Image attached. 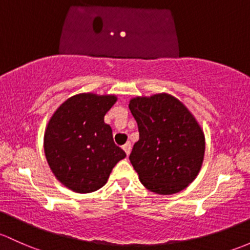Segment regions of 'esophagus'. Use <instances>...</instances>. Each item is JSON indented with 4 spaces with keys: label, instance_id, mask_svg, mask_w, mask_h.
Segmentation results:
<instances>
[{
    "label": "esophagus",
    "instance_id": "obj_1",
    "mask_svg": "<svg viewBox=\"0 0 250 250\" xmlns=\"http://www.w3.org/2000/svg\"><path fill=\"white\" fill-rule=\"evenodd\" d=\"M122 148H123V151L125 152V154H127V156H129V153H130V149H132V145H130V143H127V144H125V145L122 146Z\"/></svg>",
    "mask_w": 250,
    "mask_h": 250
}]
</instances>
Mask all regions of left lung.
I'll list each match as a JSON object with an SVG mask.
<instances>
[{
  "mask_svg": "<svg viewBox=\"0 0 250 250\" xmlns=\"http://www.w3.org/2000/svg\"><path fill=\"white\" fill-rule=\"evenodd\" d=\"M129 109L139 128V141L129 156L140 182L162 195L187 188L201 169L205 136L195 117L167 93L136 97Z\"/></svg>",
  "mask_w": 250,
  "mask_h": 250,
  "instance_id": "1",
  "label": "left lung"
}]
</instances>
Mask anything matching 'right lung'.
Returning a JSON list of instances; mask_svg holds the SVG:
<instances>
[{
    "label": "right lung",
    "mask_w": 250,
    "mask_h": 250,
    "mask_svg": "<svg viewBox=\"0 0 250 250\" xmlns=\"http://www.w3.org/2000/svg\"><path fill=\"white\" fill-rule=\"evenodd\" d=\"M116 101L115 96L80 93L68 98L50 118L44 134L46 160L57 180L73 191L98 190L125 157L104 122Z\"/></svg>",
    "instance_id": "add662e5"
}]
</instances>
